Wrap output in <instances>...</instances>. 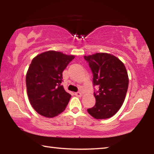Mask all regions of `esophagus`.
I'll use <instances>...</instances> for the list:
<instances>
[{"label":"esophagus","mask_w":154,"mask_h":154,"mask_svg":"<svg viewBox=\"0 0 154 154\" xmlns=\"http://www.w3.org/2000/svg\"><path fill=\"white\" fill-rule=\"evenodd\" d=\"M75 95L77 96H79V97H80V96H82V93L79 92H77L75 93Z\"/></svg>","instance_id":"1"}]
</instances>
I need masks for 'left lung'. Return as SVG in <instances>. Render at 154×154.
<instances>
[{"label": "left lung", "mask_w": 154, "mask_h": 154, "mask_svg": "<svg viewBox=\"0 0 154 154\" xmlns=\"http://www.w3.org/2000/svg\"><path fill=\"white\" fill-rule=\"evenodd\" d=\"M93 74L95 105L88 112L96 119L114 116L123 104L128 88V72L123 62L111 54L97 53L84 56Z\"/></svg>", "instance_id": "obj_1"}]
</instances>
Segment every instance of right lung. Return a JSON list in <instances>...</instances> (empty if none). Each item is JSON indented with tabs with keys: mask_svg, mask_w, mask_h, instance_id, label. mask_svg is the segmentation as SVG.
Returning a JSON list of instances; mask_svg holds the SVG:
<instances>
[{
	"mask_svg": "<svg viewBox=\"0 0 154 154\" xmlns=\"http://www.w3.org/2000/svg\"><path fill=\"white\" fill-rule=\"evenodd\" d=\"M74 58L48 51L31 62L26 77L28 96L34 109L41 116L53 118L66 109L71 95L61 85L62 72Z\"/></svg>",
	"mask_w": 154,
	"mask_h": 154,
	"instance_id": "add662e5",
	"label": "right lung"
}]
</instances>
